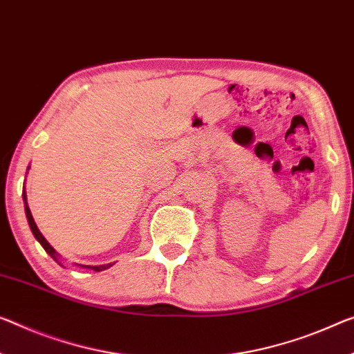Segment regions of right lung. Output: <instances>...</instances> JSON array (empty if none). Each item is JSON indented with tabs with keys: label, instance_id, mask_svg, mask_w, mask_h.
I'll return each mask as SVG.
<instances>
[{
	"label": "right lung",
	"instance_id": "obj_1",
	"mask_svg": "<svg viewBox=\"0 0 354 354\" xmlns=\"http://www.w3.org/2000/svg\"><path fill=\"white\" fill-rule=\"evenodd\" d=\"M28 169H30V166H28ZM21 196H24V204H25V214H26V220H28V225H30V227H31V232H32V236L36 237V241L41 243L42 245V248L46 250V252L50 254V257L57 261V263L59 264V266H63V263H62V254H59L55 248H53L50 243H48L47 241H46V237L42 236L41 234V231L37 230V226H36V223H35V218H32V215H31V210H30V207H28V203H26V193H25V189H24V193H21ZM75 266H79V268H82V269H90V270H95V272H101V270H106V269H109V268H112V263H109V264H101V266H85V264H75ZM64 268V266H63Z\"/></svg>",
	"mask_w": 354,
	"mask_h": 354
}]
</instances>
